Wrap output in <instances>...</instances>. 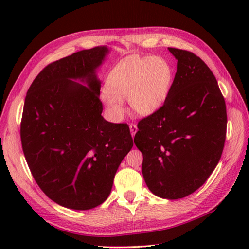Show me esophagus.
Instances as JSON below:
<instances>
[{
	"label": "esophagus",
	"instance_id": "obj_1",
	"mask_svg": "<svg viewBox=\"0 0 249 249\" xmlns=\"http://www.w3.org/2000/svg\"><path fill=\"white\" fill-rule=\"evenodd\" d=\"M129 129H130L131 136L135 137V135H136V133H137V130H138V127H137V125H136V124H130V125H129Z\"/></svg>",
	"mask_w": 249,
	"mask_h": 249
}]
</instances>
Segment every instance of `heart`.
<instances>
[{"label": "heart", "mask_w": 249, "mask_h": 249, "mask_svg": "<svg viewBox=\"0 0 249 249\" xmlns=\"http://www.w3.org/2000/svg\"><path fill=\"white\" fill-rule=\"evenodd\" d=\"M174 76L171 63L162 56L127 57L110 71L102 99L115 120L124 115L122 99L127 98L135 113L147 115L165 102Z\"/></svg>", "instance_id": "b5f03b06"}]
</instances>
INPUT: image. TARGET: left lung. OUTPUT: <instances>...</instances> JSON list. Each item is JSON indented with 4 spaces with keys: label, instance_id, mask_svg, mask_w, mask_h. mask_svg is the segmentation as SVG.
Instances as JSON below:
<instances>
[{
    "label": "left lung",
    "instance_id": "obj_1",
    "mask_svg": "<svg viewBox=\"0 0 249 249\" xmlns=\"http://www.w3.org/2000/svg\"><path fill=\"white\" fill-rule=\"evenodd\" d=\"M178 60L165 103L138 123L135 144L151 192L181 199L202 186L223 154L227 110L216 78L193 52L168 48Z\"/></svg>",
    "mask_w": 249,
    "mask_h": 249
}]
</instances>
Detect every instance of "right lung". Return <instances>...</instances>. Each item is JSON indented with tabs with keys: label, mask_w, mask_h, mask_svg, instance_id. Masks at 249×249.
Masks as SVG:
<instances>
[{
	"label": "right lung",
	"mask_w": 249,
	"mask_h": 249,
	"mask_svg": "<svg viewBox=\"0 0 249 249\" xmlns=\"http://www.w3.org/2000/svg\"><path fill=\"white\" fill-rule=\"evenodd\" d=\"M107 53V47H95L50 63L25 96L20 124L25 160L47 197L68 209L102 204L134 145L127 124L102 116L95 70ZM77 78L88 87L72 81Z\"/></svg>",
	"instance_id": "right-lung-1"
}]
</instances>
